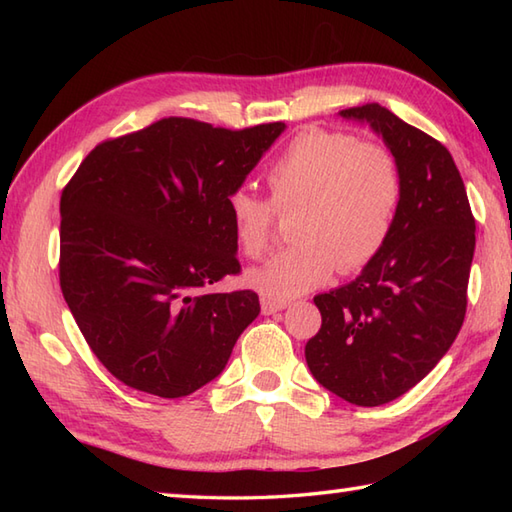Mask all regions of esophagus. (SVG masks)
I'll list each match as a JSON object with an SVG mask.
<instances>
[{
  "instance_id": "esophagus-1",
  "label": "esophagus",
  "mask_w": 512,
  "mask_h": 512,
  "mask_svg": "<svg viewBox=\"0 0 512 512\" xmlns=\"http://www.w3.org/2000/svg\"><path fill=\"white\" fill-rule=\"evenodd\" d=\"M286 308H288L286 301L262 299V312H264V314H275V312H281V310H286Z\"/></svg>"
}]
</instances>
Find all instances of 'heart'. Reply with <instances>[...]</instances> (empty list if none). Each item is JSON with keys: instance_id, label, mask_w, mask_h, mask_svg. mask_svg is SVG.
<instances>
[{"instance_id": "b5f03b06", "label": "heart", "mask_w": 512, "mask_h": 512, "mask_svg": "<svg viewBox=\"0 0 512 512\" xmlns=\"http://www.w3.org/2000/svg\"><path fill=\"white\" fill-rule=\"evenodd\" d=\"M264 180L268 202L237 189L228 217L239 253L257 259L268 250L275 213L295 211L290 237L297 244L246 273V284L273 301L328 284L336 268H365L387 244L402 195L389 149L319 127L292 138Z\"/></svg>"}]
</instances>
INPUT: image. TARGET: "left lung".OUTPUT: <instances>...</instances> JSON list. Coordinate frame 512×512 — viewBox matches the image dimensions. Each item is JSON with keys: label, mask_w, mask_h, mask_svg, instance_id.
Returning a JSON list of instances; mask_svg holds the SVG:
<instances>
[{"label": "left lung", "mask_w": 512, "mask_h": 512, "mask_svg": "<svg viewBox=\"0 0 512 512\" xmlns=\"http://www.w3.org/2000/svg\"><path fill=\"white\" fill-rule=\"evenodd\" d=\"M398 162L402 195L383 250L347 286L314 297L321 330L306 343L312 376L358 407L396 400L449 352L466 314L475 217L440 140L387 107H347Z\"/></svg>", "instance_id": "1"}]
</instances>
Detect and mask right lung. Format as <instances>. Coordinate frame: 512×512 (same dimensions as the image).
I'll list each match as a JSON object with an SVG mask.
<instances>
[{
  "label": "right lung",
  "mask_w": 512,
  "mask_h": 512,
  "mask_svg": "<svg viewBox=\"0 0 512 512\" xmlns=\"http://www.w3.org/2000/svg\"><path fill=\"white\" fill-rule=\"evenodd\" d=\"M284 123L169 116L103 140L61 193L59 281L90 350L123 385L182 398L226 367L259 314L239 275L228 198Z\"/></svg>",
  "instance_id": "obj_1"
}]
</instances>
